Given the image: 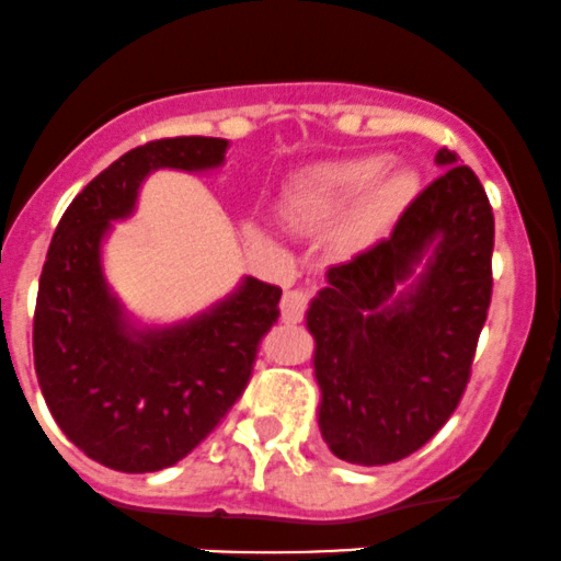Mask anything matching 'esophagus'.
<instances>
[{
    "instance_id": "esophagus-1",
    "label": "esophagus",
    "mask_w": 561,
    "mask_h": 561,
    "mask_svg": "<svg viewBox=\"0 0 561 561\" xmlns=\"http://www.w3.org/2000/svg\"><path fill=\"white\" fill-rule=\"evenodd\" d=\"M310 297H312V286H299V288H291V291L283 294V299H280V318H283V321H286V323L302 321Z\"/></svg>"
}]
</instances>
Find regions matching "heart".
Wrapping results in <instances>:
<instances>
[{
    "mask_svg": "<svg viewBox=\"0 0 561 561\" xmlns=\"http://www.w3.org/2000/svg\"><path fill=\"white\" fill-rule=\"evenodd\" d=\"M385 168H388L385 154H366V158L310 168L288 190L283 210L291 225H323L351 208L371 188L364 208V225H379L390 219L414 195V186H417L412 171L399 168L382 178Z\"/></svg>",
    "mask_w": 561,
    "mask_h": 561,
    "instance_id": "heart-1",
    "label": "heart"
}]
</instances>
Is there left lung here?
<instances>
[{"label":"left lung","mask_w":561,"mask_h":561,"mask_svg":"<svg viewBox=\"0 0 561 561\" xmlns=\"http://www.w3.org/2000/svg\"><path fill=\"white\" fill-rule=\"evenodd\" d=\"M436 165L438 179L403 208L388 238L331 267L307 310L321 436L355 466L417 451L471 379L492 299L495 216L455 152L438 149Z\"/></svg>","instance_id":"obj_1"}]
</instances>
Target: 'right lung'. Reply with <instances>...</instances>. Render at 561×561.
<instances>
[{
    "label": "right lung",
    "mask_w": 561,
    "mask_h": 561,
    "mask_svg": "<svg viewBox=\"0 0 561 561\" xmlns=\"http://www.w3.org/2000/svg\"><path fill=\"white\" fill-rule=\"evenodd\" d=\"M225 152V138L208 136L130 149L71 201L47 249L34 310L42 396L69 442L114 471H160L190 455L243 396L280 316V288L245 278L192 321L134 329L104 280L101 240L134 214L144 179L219 168Z\"/></svg>",
    "instance_id": "right-lung-1"
}]
</instances>
